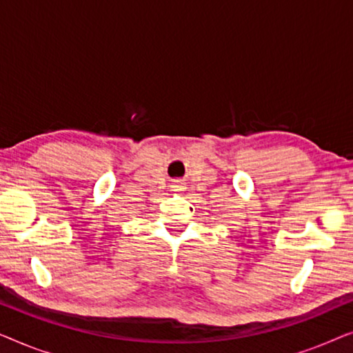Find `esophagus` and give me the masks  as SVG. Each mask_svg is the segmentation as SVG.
I'll return each instance as SVG.
<instances>
[{
  "label": "esophagus",
  "mask_w": 353,
  "mask_h": 353,
  "mask_svg": "<svg viewBox=\"0 0 353 353\" xmlns=\"http://www.w3.org/2000/svg\"><path fill=\"white\" fill-rule=\"evenodd\" d=\"M173 188H175V191H180L181 190V185H180V183H175V185H173Z\"/></svg>",
  "instance_id": "34e87169"
}]
</instances>
